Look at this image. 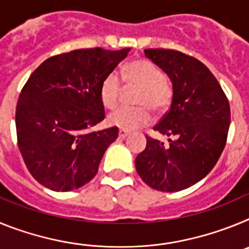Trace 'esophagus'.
Returning a JSON list of instances; mask_svg holds the SVG:
<instances>
[{"mask_svg":"<svg viewBox=\"0 0 249 249\" xmlns=\"http://www.w3.org/2000/svg\"><path fill=\"white\" fill-rule=\"evenodd\" d=\"M118 135H120L121 138H126L127 136H129V132L124 131V129H120V133H118Z\"/></svg>","mask_w":249,"mask_h":249,"instance_id":"34e87169","label":"esophagus"}]
</instances>
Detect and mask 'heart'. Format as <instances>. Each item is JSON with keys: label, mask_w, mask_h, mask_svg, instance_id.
<instances>
[{"label": "heart", "mask_w": 249, "mask_h": 249, "mask_svg": "<svg viewBox=\"0 0 249 249\" xmlns=\"http://www.w3.org/2000/svg\"><path fill=\"white\" fill-rule=\"evenodd\" d=\"M123 81L128 86L140 89L136 98V108L116 109L109 113L108 123L124 131H133L148 124L152 111L162 113L169 107L173 98L172 85L164 77L163 71L147 59H136L122 71ZM122 85L116 73H109L101 83L100 96L103 106L109 109L116 108L121 101Z\"/></svg>", "instance_id": "heart-1"}]
</instances>
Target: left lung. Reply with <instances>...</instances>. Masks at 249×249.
I'll return each instance as SVG.
<instances>
[{
	"label": "left lung",
	"instance_id": "left-lung-1",
	"mask_svg": "<svg viewBox=\"0 0 249 249\" xmlns=\"http://www.w3.org/2000/svg\"><path fill=\"white\" fill-rule=\"evenodd\" d=\"M144 54L172 82L171 108L153 129L173 140L164 146L146 136L136 169L152 188L177 192L201 181L217 163L227 141L230 102L212 72L195 57L162 48H147Z\"/></svg>",
	"mask_w": 249,
	"mask_h": 249
}]
</instances>
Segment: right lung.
I'll list each match as a JSON object with an SVG mask.
<instances>
[{
    "mask_svg": "<svg viewBox=\"0 0 249 249\" xmlns=\"http://www.w3.org/2000/svg\"><path fill=\"white\" fill-rule=\"evenodd\" d=\"M131 48L74 50L50 57L31 74L16 108L17 142L28 171L56 192L96 176L118 128L89 131L105 118L101 83Z\"/></svg>",
    "mask_w": 249,
    "mask_h": 249,
    "instance_id": "1",
    "label": "right lung"
}]
</instances>
